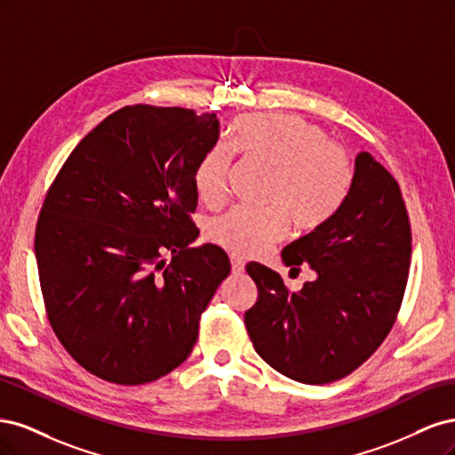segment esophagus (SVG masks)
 <instances>
[{
	"instance_id": "34e87169",
	"label": "esophagus",
	"mask_w": 455,
	"mask_h": 455,
	"mask_svg": "<svg viewBox=\"0 0 455 455\" xmlns=\"http://www.w3.org/2000/svg\"><path fill=\"white\" fill-rule=\"evenodd\" d=\"M229 258H231V271L235 273V275H241V273L244 271V261H243V258L237 256V254H231Z\"/></svg>"
}]
</instances>
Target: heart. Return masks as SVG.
<instances>
[{"mask_svg": "<svg viewBox=\"0 0 455 455\" xmlns=\"http://www.w3.org/2000/svg\"><path fill=\"white\" fill-rule=\"evenodd\" d=\"M231 148L273 171L267 204L258 212L233 206L209 224L214 243L235 254H256L281 241L292 226L309 233L339 211L353 182L351 161L339 144L315 123L294 114H252L235 119ZM233 154L224 144L211 148L197 163L194 186L199 199L222 204Z\"/></svg>", "mask_w": 455, "mask_h": 455, "instance_id": "heart-1", "label": "heart"}]
</instances>
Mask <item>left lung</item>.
Returning <instances> with one entry per match:
<instances>
[{
  "instance_id": "8db88e82",
  "label": "left lung",
  "mask_w": 455,
  "mask_h": 455,
  "mask_svg": "<svg viewBox=\"0 0 455 455\" xmlns=\"http://www.w3.org/2000/svg\"><path fill=\"white\" fill-rule=\"evenodd\" d=\"M281 256L298 271L309 264L316 279L291 292L277 271L246 266L258 286L244 313L256 353L301 383L349 376L387 338L404 298L411 231L393 174L361 151L339 211Z\"/></svg>"
}]
</instances>
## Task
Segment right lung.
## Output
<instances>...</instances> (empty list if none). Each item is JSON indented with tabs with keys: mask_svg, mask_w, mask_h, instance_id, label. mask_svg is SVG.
<instances>
[{
	"mask_svg": "<svg viewBox=\"0 0 455 455\" xmlns=\"http://www.w3.org/2000/svg\"><path fill=\"white\" fill-rule=\"evenodd\" d=\"M218 136L216 114L125 106L51 184L36 226L41 294L54 334L91 374L142 385L194 349L231 269L216 244L189 249L199 235L194 174Z\"/></svg>",
	"mask_w": 455,
	"mask_h": 455,
	"instance_id": "obj_1",
	"label": "right lung"
}]
</instances>
